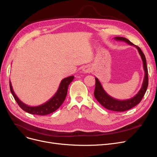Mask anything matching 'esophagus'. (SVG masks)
<instances>
[{"label": "esophagus", "instance_id": "34e87169", "mask_svg": "<svg viewBox=\"0 0 157 157\" xmlns=\"http://www.w3.org/2000/svg\"><path fill=\"white\" fill-rule=\"evenodd\" d=\"M83 72L84 73H89L91 72V68L89 66H85L83 68Z\"/></svg>", "mask_w": 157, "mask_h": 157}]
</instances>
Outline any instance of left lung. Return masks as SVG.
Returning a JSON list of instances; mask_svg holds the SVG:
<instances>
[{"label":"left lung","mask_w":157,"mask_h":157,"mask_svg":"<svg viewBox=\"0 0 157 157\" xmlns=\"http://www.w3.org/2000/svg\"><path fill=\"white\" fill-rule=\"evenodd\" d=\"M114 39L116 40H121V41L125 42L130 45L134 46L135 47L137 48L139 52V54L140 55L142 58V60L143 62V67L145 72L144 78L142 87L134 97H132L128 100H120L115 99V98H113L112 96H109L105 91V90L103 89L99 79L96 78V86L94 95L97 101L99 102L103 107L109 110H111V111L117 112H123L134 107L141 101L145 93H146L148 86V71L146 57H145V55L144 54L142 51L138 46L132 44L129 40L125 37H116Z\"/></svg>","instance_id":"left-lung-1"}]
</instances>
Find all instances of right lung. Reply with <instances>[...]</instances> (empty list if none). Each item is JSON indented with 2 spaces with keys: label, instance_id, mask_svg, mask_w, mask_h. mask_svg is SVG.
<instances>
[{
  "label": "right lung",
  "instance_id": "obj_1",
  "mask_svg": "<svg viewBox=\"0 0 157 157\" xmlns=\"http://www.w3.org/2000/svg\"><path fill=\"white\" fill-rule=\"evenodd\" d=\"M74 78V76L71 75V76H69L62 79L59 86V88H58L57 91L56 92L55 95L53 97H52V98H50L48 101L42 104V105L35 107L29 106L19 99L18 97L15 94L10 80V88L11 94L13 96L15 101L18 103V105L23 111L32 114L47 115L56 111L62 105V103L65 101L67 94L68 85L72 82Z\"/></svg>",
  "mask_w": 157,
  "mask_h": 157
}]
</instances>
